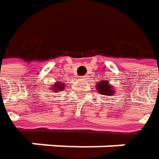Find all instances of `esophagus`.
Here are the masks:
<instances>
[{
  "instance_id": "esophagus-1",
  "label": "esophagus",
  "mask_w": 159,
  "mask_h": 159,
  "mask_svg": "<svg viewBox=\"0 0 159 159\" xmlns=\"http://www.w3.org/2000/svg\"><path fill=\"white\" fill-rule=\"evenodd\" d=\"M85 78H86L85 76H83V77H82V79H85Z\"/></svg>"
}]
</instances>
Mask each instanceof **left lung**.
I'll list each match as a JSON object with an SVG mask.
<instances>
[{"instance_id": "1", "label": "left lung", "mask_w": 159, "mask_h": 159, "mask_svg": "<svg viewBox=\"0 0 159 159\" xmlns=\"http://www.w3.org/2000/svg\"><path fill=\"white\" fill-rule=\"evenodd\" d=\"M97 87H98V91L100 94L106 96H112L114 94V89H111V86L108 83V81H101L100 83H98Z\"/></svg>"}]
</instances>
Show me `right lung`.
Instances as JSON below:
<instances>
[{
  "label": "right lung",
  "mask_w": 159,
  "mask_h": 159,
  "mask_svg": "<svg viewBox=\"0 0 159 159\" xmlns=\"http://www.w3.org/2000/svg\"><path fill=\"white\" fill-rule=\"evenodd\" d=\"M52 88H53V91H58V90H63L64 89V85L61 82H57L56 84H52Z\"/></svg>",
  "instance_id": "1"
}]
</instances>
